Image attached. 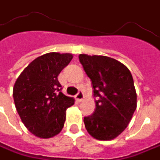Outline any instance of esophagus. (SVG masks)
<instances>
[{
  "label": "esophagus",
  "mask_w": 160,
  "mask_h": 160,
  "mask_svg": "<svg viewBox=\"0 0 160 160\" xmlns=\"http://www.w3.org/2000/svg\"><path fill=\"white\" fill-rule=\"evenodd\" d=\"M75 98H76L77 101L81 102V101L83 100V98H84V94H83V92L82 91H79V93L75 96Z\"/></svg>",
  "instance_id": "1"
}]
</instances>
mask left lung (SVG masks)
<instances>
[{
  "label": "left lung",
  "instance_id": "obj_1",
  "mask_svg": "<svg viewBox=\"0 0 160 160\" xmlns=\"http://www.w3.org/2000/svg\"><path fill=\"white\" fill-rule=\"evenodd\" d=\"M92 81L96 110L84 117L88 132L99 141H111L127 127L137 108V94L129 69L117 60L103 55H79Z\"/></svg>",
  "mask_w": 160,
  "mask_h": 160
}]
</instances>
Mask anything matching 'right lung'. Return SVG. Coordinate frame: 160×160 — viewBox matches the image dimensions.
<instances>
[{"label":"right lung","mask_w":160,"mask_h":160,"mask_svg":"<svg viewBox=\"0 0 160 160\" xmlns=\"http://www.w3.org/2000/svg\"><path fill=\"white\" fill-rule=\"evenodd\" d=\"M73 58L72 53L48 52L23 70L13 87V98L20 119L32 134L48 139L63 128L66 109L74 98L61 91L58 75Z\"/></svg>","instance_id":"obj_1"}]
</instances>
